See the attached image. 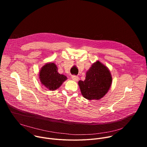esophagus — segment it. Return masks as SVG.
<instances>
[{"label":"esophagus","mask_w":147,"mask_h":147,"mask_svg":"<svg viewBox=\"0 0 147 147\" xmlns=\"http://www.w3.org/2000/svg\"><path fill=\"white\" fill-rule=\"evenodd\" d=\"M71 78H72V80H73V81H77L78 80V76H74V75H73V76H71Z\"/></svg>","instance_id":"34e87169"}]
</instances>
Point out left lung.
I'll return each mask as SVG.
<instances>
[{"mask_svg": "<svg viewBox=\"0 0 147 147\" xmlns=\"http://www.w3.org/2000/svg\"><path fill=\"white\" fill-rule=\"evenodd\" d=\"M112 81L109 69L97 60L87 71L86 80L78 81V86L82 95L86 99L99 100L108 92Z\"/></svg>", "mask_w": 147, "mask_h": 147, "instance_id": "8db88e82", "label": "left lung"}]
</instances>
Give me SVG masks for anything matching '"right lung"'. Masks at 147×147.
<instances>
[{"instance_id": "right-lung-1", "label": "right lung", "mask_w": 147, "mask_h": 147, "mask_svg": "<svg viewBox=\"0 0 147 147\" xmlns=\"http://www.w3.org/2000/svg\"><path fill=\"white\" fill-rule=\"evenodd\" d=\"M39 80L42 86L50 91H55L59 88L67 77L60 74L57 72V67L54 63H47L40 70Z\"/></svg>"}]
</instances>
